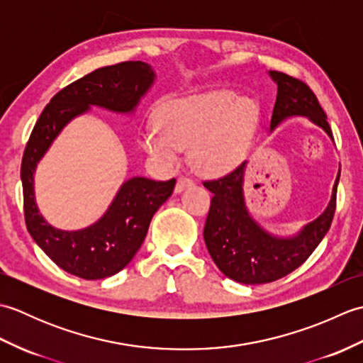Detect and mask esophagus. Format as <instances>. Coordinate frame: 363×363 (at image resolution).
Listing matches in <instances>:
<instances>
[{"label": "esophagus", "mask_w": 363, "mask_h": 363, "mask_svg": "<svg viewBox=\"0 0 363 363\" xmlns=\"http://www.w3.org/2000/svg\"><path fill=\"white\" fill-rule=\"evenodd\" d=\"M194 186V182H191L189 177H184V176H181L179 179H177V182H176V187H174V194H181V191H184L186 189H189V187H191Z\"/></svg>", "instance_id": "obj_1"}]
</instances>
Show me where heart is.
Wrapping results in <instances>:
<instances>
[{
    "label": "heart",
    "mask_w": 363,
    "mask_h": 363,
    "mask_svg": "<svg viewBox=\"0 0 363 363\" xmlns=\"http://www.w3.org/2000/svg\"><path fill=\"white\" fill-rule=\"evenodd\" d=\"M252 99L234 90L217 89L169 99L160 111V126L143 135V148L152 159L169 164L182 146L191 145L190 162L206 174H223L245 156L256 121Z\"/></svg>",
    "instance_id": "heart-1"
}]
</instances>
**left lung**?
I'll return each instance as SVG.
<instances>
[{"label": "left lung", "mask_w": 363, "mask_h": 363, "mask_svg": "<svg viewBox=\"0 0 363 363\" xmlns=\"http://www.w3.org/2000/svg\"><path fill=\"white\" fill-rule=\"evenodd\" d=\"M268 74L277 86L269 133L285 120L306 117L334 142L326 113L313 91L304 82L285 73L269 70ZM246 167L248 160H243L226 176L204 182V187L213 194L204 226V242L223 274L235 282L256 285L277 281L291 273L309 259L325 238L334 218L340 169L329 203L320 217L295 234L276 235L262 226L246 206L243 190Z\"/></svg>", "instance_id": "1"}]
</instances>
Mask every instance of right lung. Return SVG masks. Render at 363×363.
<instances>
[{
  "label": "right lung",
  "mask_w": 363,
  "mask_h": 363,
  "mask_svg": "<svg viewBox=\"0 0 363 363\" xmlns=\"http://www.w3.org/2000/svg\"><path fill=\"white\" fill-rule=\"evenodd\" d=\"M156 79L152 67L140 60L98 68L54 95L30 133L21 162L28 230L54 264L81 279H104L133 260L152 215L172 196L176 179L162 182L143 176L129 177L95 223L65 230L54 228L38 211L34 190L37 165L68 123L89 113L91 107L130 117Z\"/></svg>",
  "instance_id": "1"
}]
</instances>
